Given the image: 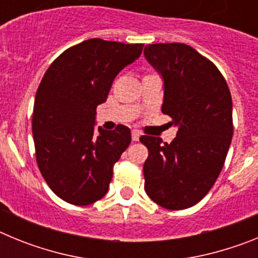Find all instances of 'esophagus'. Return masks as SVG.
Wrapping results in <instances>:
<instances>
[{
    "instance_id": "1",
    "label": "esophagus",
    "mask_w": 258,
    "mask_h": 258,
    "mask_svg": "<svg viewBox=\"0 0 258 258\" xmlns=\"http://www.w3.org/2000/svg\"><path fill=\"white\" fill-rule=\"evenodd\" d=\"M140 137H141V134H140V132H138V131H133V132H132V140H133L134 142H137V141H140Z\"/></svg>"
}]
</instances>
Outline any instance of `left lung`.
Returning <instances> with one entry per match:
<instances>
[{
    "mask_svg": "<svg viewBox=\"0 0 258 258\" xmlns=\"http://www.w3.org/2000/svg\"><path fill=\"white\" fill-rule=\"evenodd\" d=\"M145 58L163 79L161 111L178 127L170 143L142 136L149 149L145 190L165 209L195 206L211 190L232 140V101L218 68L188 45L145 46Z\"/></svg>",
    "mask_w": 258,
    "mask_h": 258,
    "instance_id": "1",
    "label": "left lung"
}]
</instances>
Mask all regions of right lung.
Masks as SVG:
<instances>
[{"instance_id": "1", "label": "right lung", "mask_w": 258, "mask_h": 258, "mask_svg": "<svg viewBox=\"0 0 258 258\" xmlns=\"http://www.w3.org/2000/svg\"><path fill=\"white\" fill-rule=\"evenodd\" d=\"M143 44L90 38L63 51L37 89L32 134L40 172L56 197L89 206L107 194L112 169L131 145V129L95 131L118 72L140 58Z\"/></svg>"}]
</instances>
